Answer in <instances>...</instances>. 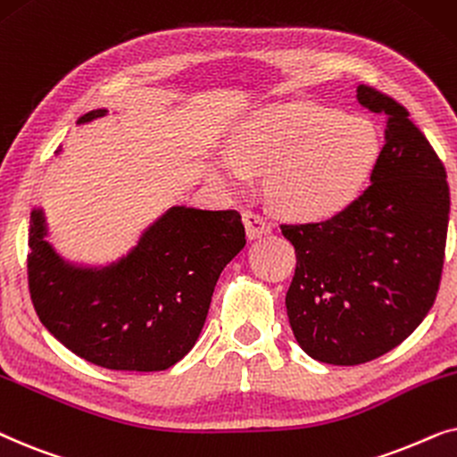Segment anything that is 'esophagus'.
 Wrapping results in <instances>:
<instances>
[{
    "label": "esophagus",
    "mask_w": 457,
    "mask_h": 457,
    "mask_svg": "<svg viewBox=\"0 0 457 457\" xmlns=\"http://www.w3.org/2000/svg\"><path fill=\"white\" fill-rule=\"evenodd\" d=\"M242 221H245L246 236H248V238H251V240H257V238H261V236L271 234V225L267 223L263 217L257 215V212L246 211L245 215H242Z\"/></svg>",
    "instance_id": "esophagus-1"
}]
</instances>
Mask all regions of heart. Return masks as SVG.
<instances>
[{
    "label": "heart",
    "mask_w": 457,
    "mask_h": 457,
    "mask_svg": "<svg viewBox=\"0 0 457 457\" xmlns=\"http://www.w3.org/2000/svg\"><path fill=\"white\" fill-rule=\"evenodd\" d=\"M378 154V131L368 119L303 100L246 114L215 167L234 192H246L254 173H265L267 194L284 215L320 221L360 196Z\"/></svg>",
    "instance_id": "heart-1"
}]
</instances>
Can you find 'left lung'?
Returning a JSON list of instances; mask_svg holds the SVG:
<instances>
[{
    "label": "left lung",
    "mask_w": 457,
    "mask_h": 457,
    "mask_svg": "<svg viewBox=\"0 0 457 457\" xmlns=\"http://www.w3.org/2000/svg\"><path fill=\"white\" fill-rule=\"evenodd\" d=\"M357 100L386 117L372 184L328 221L282 225L296 251L290 328L309 357L332 366L385 355L427 318L452 203L445 167L410 112L368 85Z\"/></svg>",
    "instance_id": "obj_1"
}]
</instances>
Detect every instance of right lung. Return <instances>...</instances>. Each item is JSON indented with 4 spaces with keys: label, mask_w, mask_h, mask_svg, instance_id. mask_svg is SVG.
Segmentation results:
<instances>
[{
    "label": "right lung",
    "mask_w": 457,
    "mask_h": 457,
    "mask_svg": "<svg viewBox=\"0 0 457 457\" xmlns=\"http://www.w3.org/2000/svg\"><path fill=\"white\" fill-rule=\"evenodd\" d=\"M106 114L96 108L77 125ZM47 236L44 206H33L29 288L41 324L85 361L123 372H161L196 345L219 273L246 245L238 211L186 204L108 263L66 259Z\"/></svg>",
    "instance_id": "add662e5"
}]
</instances>
